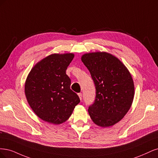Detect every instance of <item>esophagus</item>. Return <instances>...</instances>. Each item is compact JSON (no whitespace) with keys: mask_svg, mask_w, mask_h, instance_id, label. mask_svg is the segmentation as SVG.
Wrapping results in <instances>:
<instances>
[{"mask_svg":"<svg viewBox=\"0 0 158 158\" xmlns=\"http://www.w3.org/2000/svg\"><path fill=\"white\" fill-rule=\"evenodd\" d=\"M78 96H79V98H80V100H82V93H78Z\"/></svg>","mask_w":158,"mask_h":158,"instance_id":"34e87169","label":"esophagus"}]
</instances>
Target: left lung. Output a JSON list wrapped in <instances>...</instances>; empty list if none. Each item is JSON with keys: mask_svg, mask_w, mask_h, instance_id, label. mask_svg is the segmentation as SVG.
I'll return each instance as SVG.
<instances>
[{"mask_svg": "<svg viewBox=\"0 0 158 158\" xmlns=\"http://www.w3.org/2000/svg\"><path fill=\"white\" fill-rule=\"evenodd\" d=\"M96 88L94 102L89 107L91 119L100 127L112 126L123 118L133 103V78L121 61L106 52L85 54L81 57Z\"/></svg>", "mask_w": 158, "mask_h": 158, "instance_id": "obj_1", "label": "left lung"}]
</instances>
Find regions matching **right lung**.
<instances>
[{
    "label": "right lung",
    "mask_w": 158,
    "mask_h": 158,
    "mask_svg": "<svg viewBox=\"0 0 158 158\" xmlns=\"http://www.w3.org/2000/svg\"><path fill=\"white\" fill-rule=\"evenodd\" d=\"M73 58V53L49 55L35 65L25 81V94L30 107L48 123H64L80 102L65 73Z\"/></svg>",
    "instance_id": "1"
}]
</instances>
